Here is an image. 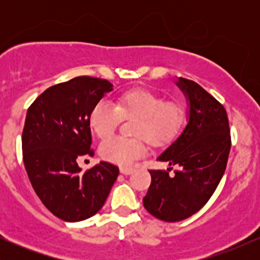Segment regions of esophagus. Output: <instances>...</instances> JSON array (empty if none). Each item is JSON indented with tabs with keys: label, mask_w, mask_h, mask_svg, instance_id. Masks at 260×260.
<instances>
[{
	"label": "esophagus",
	"mask_w": 260,
	"mask_h": 260,
	"mask_svg": "<svg viewBox=\"0 0 260 260\" xmlns=\"http://www.w3.org/2000/svg\"><path fill=\"white\" fill-rule=\"evenodd\" d=\"M133 172V169L129 168H121V174L123 175H131Z\"/></svg>",
	"instance_id": "obj_1"
}]
</instances>
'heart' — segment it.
<instances>
[{"label":"heart","mask_w":260,"mask_h":260,"mask_svg":"<svg viewBox=\"0 0 260 260\" xmlns=\"http://www.w3.org/2000/svg\"><path fill=\"white\" fill-rule=\"evenodd\" d=\"M136 118L133 134L137 138L122 137L107 139L100 145L103 159L121 166L132 165L147 153V142L160 145L170 142L186 120V106L182 101H165L160 95L145 89H132L118 96L116 105L100 101L89 115V126L100 139L109 138L122 120Z\"/></svg>","instance_id":"b5f03b06"}]
</instances>
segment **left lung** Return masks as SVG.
Listing matches in <instances>:
<instances>
[{
    "instance_id": "8db88e82",
    "label": "left lung",
    "mask_w": 260,
    "mask_h": 260,
    "mask_svg": "<svg viewBox=\"0 0 260 260\" xmlns=\"http://www.w3.org/2000/svg\"><path fill=\"white\" fill-rule=\"evenodd\" d=\"M176 85L186 96L188 122L177 139L157 157L177 166L175 175L150 170L151 183L143 204L151 215L168 222L192 216L207 204L221 181L231 149L225 107L189 79Z\"/></svg>"
}]
</instances>
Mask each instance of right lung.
Segmentation results:
<instances>
[{
    "instance_id": "obj_1",
    "label": "right lung",
    "mask_w": 260,
    "mask_h": 260,
    "mask_svg": "<svg viewBox=\"0 0 260 260\" xmlns=\"http://www.w3.org/2000/svg\"><path fill=\"white\" fill-rule=\"evenodd\" d=\"M106 79L76 77L50 86L28 109L23 160L43 204L63 221L89 219L103 208L118 168L105 161L80 172L77 160L94 154L89 115L112 90Z\"/></svg>"
}]
</instances>
